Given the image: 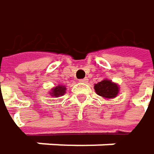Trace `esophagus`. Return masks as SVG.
<instances>
[{
  "label": "esophagus",
  "mask_w": 154,
  "mask_h": 154,
  "mask_svg": "<svg viewBox=\"0 0 154 154\" xmlns=\"http://www.w3.org/2000/svg\"><path fill=\"white\" fill-rule=\"evenodd\" d=\"M80 82H88V78L86 77V78H84V79H82V80H80Z\"/></svg>",
  "instance_id": "esophagus-1"
}]
</instances>
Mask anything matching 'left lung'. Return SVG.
<instances>
[{
	"label": "left lung",
	"mask_w": 154,
	"mask_h": 154,
	"mask_svg": "<svg viewBox=\"0 0 154 154\" xmlns=\"http://www.w3.org/2000/svg\"><path fill=\"white\" fill-rule=\"evenodd\" d=\"M94 88L98 95L106 100L117 97L119 93V84L108 79H104L103 81L94 84Z\"/></svg>",
	"instance_id": "8db88e82"
}]
</instances>
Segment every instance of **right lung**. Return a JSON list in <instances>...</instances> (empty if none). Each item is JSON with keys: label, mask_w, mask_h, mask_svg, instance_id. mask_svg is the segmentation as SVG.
<instances>
[{"label": "right lung", "mask_w": 154, "mask_h": 154, "mask_svg": "<svg viewBox=\"0 0 154 154\" xmlns=\"http://www.w3.org/2000/svg\"><path fill=\"white\" fill-rule=\"evenodd\" d=\"M48 93L51 95V97L57 98V97L62 96L66 93V87L64 85H60V84H59V85L53 87Z\"/></svg>", "instance_id": "obj_1"}]
</instances>
